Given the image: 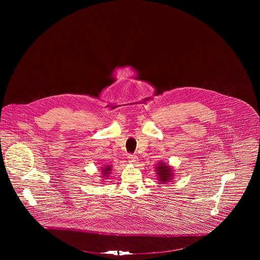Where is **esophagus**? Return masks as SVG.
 Masks as SVG:
<instances>
[{"instance_id":"obj_1","label":"esophagus","mask_w":260,"mask_h":260,"mask_svg":"<svg viewBox=\"0 0 260 260\" xmlns=\"http://www.w3.org/2000/svg\"><path fill=\"white\" fill-rule=\"evenodd\" d=\"M127 159H128V161H131L132 164H136L137 161V156L136 155H128Z\"/></svg>"}]
</instances>
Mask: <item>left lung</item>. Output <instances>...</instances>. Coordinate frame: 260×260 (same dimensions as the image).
<instances>
[{"instance_id": "obj_1", "label": "left lung", "mask_w": 260, "mask_h": 260, "mask_svg": "<svg viewBox=\"0 0 260 260\" xmlns=\"http://www.w3.org/2000/svg\"><path fill=\"white\" fill-rule=\"evenodd\" d=\"M156 172L158 174L159 181L164 184L172 181V179L173 178V170L172 169V167H170L169 165H167L164 161L157 165Z\"/></svg>"}]
</instances>
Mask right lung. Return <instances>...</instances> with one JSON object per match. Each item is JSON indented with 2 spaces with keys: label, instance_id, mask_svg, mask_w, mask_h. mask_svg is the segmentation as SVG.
<instances>
[{
  "label": "right lung",
  "instance_id": "add662e5",
  "mask_svg": "<svg viewBox=\"0 0 260 260\" xmlns=\"http://www.w3.org/2000/svg\"><path fill=\"white\" fill-rule=\"evenodd\" d=\"M112 171L111 166L110 165H104V167H102L101 169H100V173H101V176L100 177H104V178H106V177H108L109 176V174H110V172Z\"/></svg>",
  "mask_w": 260,
  "mask_h": 260
}]
</instances>
